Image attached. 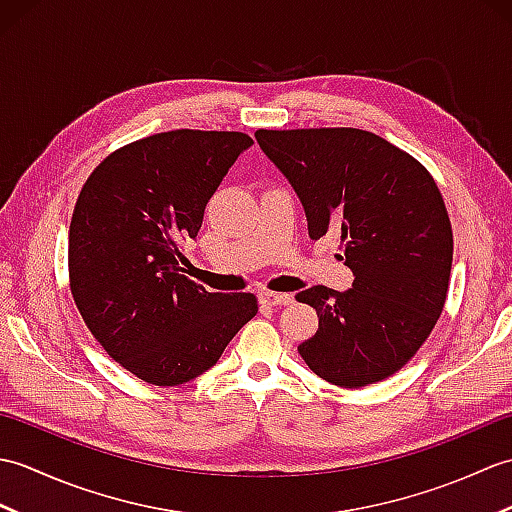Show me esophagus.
I'll list each match as a JSON object with an SVG mask.
<instances>
[{"label": "esophagus", "mask_w": 512, "mask_h": 512, "mask_svg": "<svg viewBox=\"0 0 512 512\" xmlns=\"http://www.w3.org/2000/svg\"><path fill=\"white\" fill-rule=\"evenodd\" d=\"M259 301L264 303V306H290L292 303V295H288V292H273V290H266L259 295Z\"/></svg>", "instance_id": "1"}]
</instances>
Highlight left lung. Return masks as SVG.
<instances>
[{
  "label": "left lung",
  "mask_w": 512,
  "mask_h": 512,
  "mask_svg": "<svg viewBox=\"0 0 512 512\" xmlns=\"http://www.w3.org/2000/svg\"><path fill=\"white\" fill-rule=\"evenodd\" d=\"M255 138L295 187L310 237L339 233L354 273L345 292L297 295L319 314L301 358L332 385L380 383L429 339L447 301L453 231L436 180L365 129H257Z\"/></svg>",
  "instance_id": "left-lung-1"
}]
</instances>
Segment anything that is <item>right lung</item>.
I'll return each instance as SVG.
<instances>
[{"label":"right lung","instance_id":"obj_1","mask_svg":"<svg viewBox=\"0 0 512 512\" xmlns=\"http://www.w3.org/2000/svg\"><path fill=\"white\" fill-rule=\"evenodd\" d=\"M253 138L173 129L112 151L85 180L68 242L76 308L114 361L158 387L217 363L257 314L253 292H209L180 262L204 206Z\"/></svg>","mask_w":512,"mask_h":512}]
</instances>
